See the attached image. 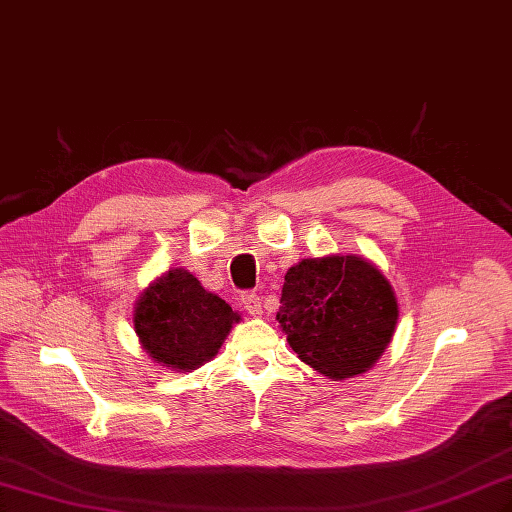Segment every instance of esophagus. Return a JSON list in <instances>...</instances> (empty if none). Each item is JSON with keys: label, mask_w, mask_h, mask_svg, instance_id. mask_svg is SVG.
Returning a JSON list of instances; mask_svg holds the SVG:
<instances>
[{"label": "esophagus", "mask_w": 512, "mask_h": 512, "mask_svg": "<svg viewBox=\"0 0 512 512\" xmlns=\"http://www.w3.org/2000/svg\"><path fill=\"white\" fill-rule=\"evenodd\" d=\"M241 305L247 314L252 316H260L262 314V303L256 292H243L241 294Z\"/></svg>", "instance_id": "obj_1"}]
</instances>
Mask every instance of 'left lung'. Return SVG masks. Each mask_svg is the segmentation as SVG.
<instances>
[{
    "instance_id": "left-lung-1",
    "label": "left lung",
    "mask_w": 512,
    "mask_h": 512,
    "mask_svg": "<svg viewBox=\"0 0 512 512\" xmlns=\"http://www.w3.org/2000/svg\"><path fill=\"white\" fill-rule=\"evenodd\" d=\"M277 322L299 359L333 380L363 374L395 333L389 280L361 256L305 258L284 275Z\"/></svg>"
}]
</instances>
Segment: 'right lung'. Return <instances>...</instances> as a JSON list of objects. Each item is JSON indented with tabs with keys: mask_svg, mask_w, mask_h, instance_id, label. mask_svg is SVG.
<instances>
[{
	"mask_svg": "<svg viewBox=\"0 0 512 512\" xmlns=\"http://www.w3.org/2000/svg\"><path fill=\"white\" fill-rule=\"evenodd\" d=\"M235 322L239 314L185 269L166 271L134 307V329L143 348L173 371H192L211 361Z\"/></svg>",
	"mask_w": 512,
	"mask_h": 512,
	"instance_id": "1",
	"label": "right lung"
}]
</instances>
